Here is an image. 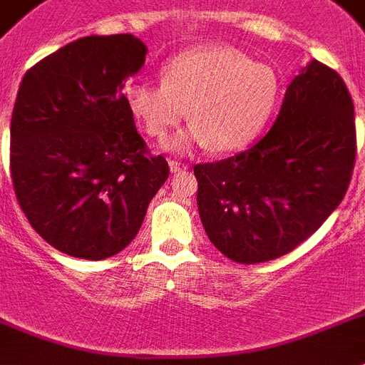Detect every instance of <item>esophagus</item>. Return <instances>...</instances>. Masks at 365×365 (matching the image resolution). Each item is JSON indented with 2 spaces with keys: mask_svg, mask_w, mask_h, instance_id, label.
<instances>
[{
  "mask_svg": "<svg viewBox=\"0 0 365 365\" xmlns=\"http://www.w3.org/2000/svg\"><path fill=\"white\" fill-rule=\"evenodd\" d=\"M170 170L171 173H179V171H185L188 170V165L185 164V162H180V160H173V158H170Z\"/></svg>",
  "mask_w": 365,
  "mask_h": 365,
  "instance_id": "34e87169",
  "label": "esophagus"
}]
</instances>
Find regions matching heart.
<instances>
[{
	"label": "heart",
	"mask_w": 365,
	"mask_h": 365,
	"mask_svg": "<svg viewBox=\"0 0 365 365\" xmlns=\"http://www.w3.org/2000/svg\"><path fill=\"white\" fill-rule=\"evenodd\" d=\"M279 93L276 72L250 63L224 44H201L171 57L162 81H135L126 87L128 110L141 128L164 140L186 115L194 125L177 134L170 149L185 153L210 145L218 153L242 149L272 113Z\"/></svg>",
	"instance_id": "1"
}]
</instances>
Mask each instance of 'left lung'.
<instances>
[{"label":"left lung","instance_id":"8db88e82","mask_svg":"<svg viewBox=\"0 0 365 365\" xmlns=\"http://www.w3.org/2000/svg\"><path fill=\"white\" fill-rule=\"evenodd\" d=\"M354 160L351 93L334 68L312 61L291 81L272 128L255 145L194 165L207 237L242 264L293 252L341 203Z\"/></svg>","mask_w":365,"mask_h":365}]
</instances>
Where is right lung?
<instances>
[{"instance_id":"add662e5","label":"right lung","mask_w":365,"mask_h":365,"mask_svg":"<svg viewBox=\"0 0 365 365\" xmlns=\"http://www.w3.org/2000/svg\"><path fill=\"white\" fill-rule=\"evenodd\" d=\"M145 53L128 33L91 35L35 63L20 83L11 117L14 194L33 230L63 254H119L170 177L123 95Z\"/></svg>"}]
</instances>
